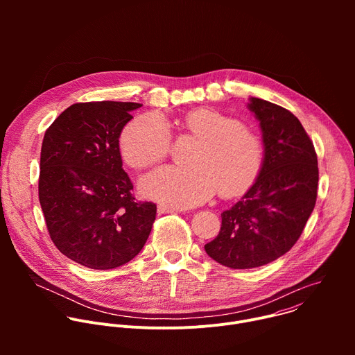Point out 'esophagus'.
I'll list each match as a JSON object with an SVG mask.
<instances>
[{
  "mask_svg": "<svg viewBox=\"0 0 355 355\" xmlns=\"http://www.w3.org/2000/svg\"><path fill=\"white\" fill-rule=\"evenodd\" d=\"M157 211H159V214H174V212H180V211H182V209H181V208H177V207L160 204L159 208H157Z\"/></svg>",
  "mask_w": 355,
  "mask_h": 355,
  "instance_id": "obj_1",
  "label": "esophagus"
}]
</instances>
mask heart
Returning <instances> with one entry per match:
<instances>
[{
  "label": "heart",
  "instance_id": "obj_1",
  "mask_svg": "<svg viewBox=\"0 0 355 355\" xmlns=\"http://www.w3.org/2000/svg\"><path fill=\"white\" fill-rule=\"evenodd\" d=\"M184 125L202 139L189 159L191 166H164L144 175L140 189L146 196L189 208L208 200L218 188L222 195H236L256 180L263 144L240 122L216 111L195 110L185 115ZM170 147V126L157 112L133 119L121 135L122 156L135 168L159 163Z\"/></svg>",
  "mask_w": 355,
  "mask_h": 355
}]
</instances>
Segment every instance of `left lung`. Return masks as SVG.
I'll list each match as a JSON object with an SVG mask.
<instances>
[{
    "label": "left lung",
    "instance_id": "1",
    "mask_svg": "<svg viewBox=\"0 0 355 355\" xmlns=\"http://www.w3.org/2000/svg\"><path fill=\"white\" fill-rule=\"evenodd\" d=\"M247 107L260 122L263 164L256 182L220 215L219 234L205 244L212 260L233 270L266 266L293 247L313 212L319 182L316 151L299 119L254 96Z\"/></svg>",
    "mask_w": 355,
    "mask_h": 355
}]
</instances>
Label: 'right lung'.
Listing matches in <instances>:
<instances>
[{
    "mask_svg": "<svg viewBox=\"0 0 355 355\" xmlns=\"http://www.w3.org/2000/svg\"><path fill=\"white\" fill-rule=\"evenodd\" d=\"M136 103H80L44 133L39 200L47 232L63 254L92 270L129 263L143 248L157 207L137 202L122 168L119 136Z\"/></svg>",
    "mask_w": 355,
    "mask_h": 355,
    "instance_id": "right-lung-1",
    "label": "right lung"
}]
</instances>
